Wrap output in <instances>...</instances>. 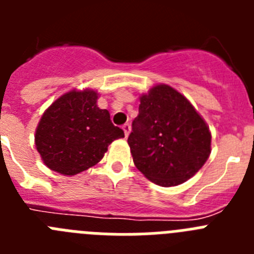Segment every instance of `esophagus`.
<instances>
[{
	"label": "esophagus",
	"mask_w": 254,
	"mask_h": 254,
	"mask_svg": "<svg viewBox=\"0 0 254 254\" xmlns=\"http://www.w3.org/2000/svg\"><path fill=\"white\" fill-rule=\"evenodd\" d=\"M122 128H123V131H125L126 137H128L129 132H131V125H129V123H125Z\"/></svg>",
	"instance_id": "34e87169"
}]
</instances>
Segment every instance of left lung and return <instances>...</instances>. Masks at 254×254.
Wrapping results in <instances>:
<instances>
[{
    "mask_svg": "<svg viewBox=\"0 0 254 254\" xmlns=\"http://www.w3.org/2000/svg\"><path fill=\"white\" fill-rule=\"evenodd\" d=\"M127 141L136 168L161 187L193 177L211 152V133L202 117L168 85H156L141 96Z\"/></svg>",
    "mask_w": 254,
    "mask_h": 254,
    "instance_id": "8db88e82",
    "label": "left lung"
}]
</instances>
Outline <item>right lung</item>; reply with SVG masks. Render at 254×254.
Wrapping results in <instances>:
<instances>
[{"label":"right lung","mask_w":254,"mask_h":254,"mask_svg":"<svg viewBox=\"0 0 254 254\" xmlns=\"http://www.w3.org/2000/svg\"><path fill=\"white\" fill-rule=\"evenodd\" d=\"M96 100L94 90H72L44 112L35 131V146L49 169L75 176L99 163L108 146L125 137Z\"/></svg>","instance_id":"right-lung-1"}]
</instances>
